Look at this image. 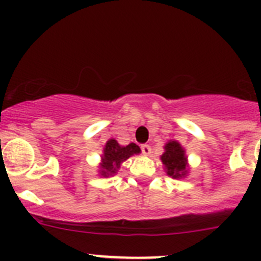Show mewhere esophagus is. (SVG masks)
Here are the masks:
<instances>
[{
    "label": "esophagus",
    "instance_id": "34e87169",
    "mask_svg": "<svg viewBox=\"0 0 261 261\" xmlns=\"http://www.w3.org/2000/svg\"><path fill=\"white\" fill-rule=\"evenodd\" d=\"M141 151H143V154L145 155V156H150V154H151V147L145 144V145L141 146Z\"/></svg>",
    "mask_w": 261,
    "mask_h": 261
}]
</instances>
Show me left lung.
Segmentation results:
<instances>
[{
    "instance_id": "8db88e82",
    "label": "left lung",
    "mask_w": 261,
    "mask_h": 261,
    "mask_svg": "<svg viewBox=\"0 0 261 261\" xmlns=\"http://www.w3.org/2000/svg\"><path fill=\"white\" fill-rule=\"evenodd\" d=\"M165 172L173 179H183L189 173L188 158L186 149L179 141L169 140L164 145V152L160 156Z\"/></svg>"
}]
</instances>
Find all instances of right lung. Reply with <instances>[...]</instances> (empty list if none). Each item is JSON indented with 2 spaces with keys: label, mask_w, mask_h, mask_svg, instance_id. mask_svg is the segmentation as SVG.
I'll use <instances>...</instances> for the list:
<instances>
[{
  "label": "right lung",
  "mask_w": 261,
  "mask_h": 261,
  "mask_svg": "<svg viewBox=\"0 0 261 261\" xmlns=\"http://www.w3.org/2000/svg\"><path fill=\"white\" fill-rule=\"evenodd\" d=\"M141 150L136 144L131 143L123 146L117 143L115 139H110L103 146V152L101 155V163L98 168V175L102 178H109L115 175L120 169L121 164L133 155L140 154Z\"/></svg>",
  "instance_id": "1"
}]
</instances>
